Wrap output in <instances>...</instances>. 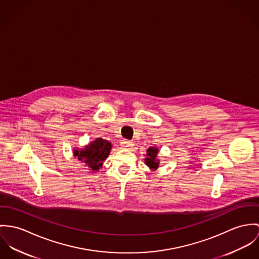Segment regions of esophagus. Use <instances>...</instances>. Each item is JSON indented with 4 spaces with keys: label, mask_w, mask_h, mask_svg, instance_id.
Masks as SVG:
<instances>
[{
    "label": "esophagus",
    "mask_w": 259,
    "mask_h": 259,
    "mask_svg": "<svg viewBox=\"0 0 259 259\" xmlns=\"http://www.w3.org/2000/svg\"><path fill=\"white\" fill-rule=\"evenodd\" d=\"M132 146H133V142L130 141V140L124 139V140L121 141V147L124 148V149H129V148H131Z\"/></svg>",
    "instance_id": "esophagus-1"
}]
</instances>
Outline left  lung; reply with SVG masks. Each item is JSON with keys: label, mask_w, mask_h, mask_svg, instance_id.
I'll use <instances>...</instances> for the list:
<instances>
[{"label": "left lung", "mask_w": 259, "mask_h": 259, "mask_svg": "<svg viewBox=\"0 0 259 259\" xmlns=\"http://www.w3.org/2000/svg\"><path fill=\"white\" fill-rule=\"evenodd\" d=\"M159 153V149L156 147H150L147 150L146 158H145V164L151 169V170H157L159 168L160 160L157 159V155Z\"/></svg>", "instance_id": "left-lung-1"}]
</instances>
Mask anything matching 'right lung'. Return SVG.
<instances>
[{
  "label": "right lung",
  "instance_id": "obj_1",
  "mask_svg": "<svg viewBox=\"0 0 259 259\" xmlns=\"http://www.w3.org/2000/svg\"><path fill=\"white\" fill-rule=\"evenodd\" d=\"M111 147L112 145L109 141L97 138L81 150L74 149L73 154L74 157H77L79 161L85 164L89 170L96 172L102 167V163L109 156Z\"/></svg>",
  "mask_w": 259,
  "mask_h": 259
}]
</instances>
